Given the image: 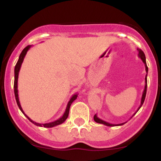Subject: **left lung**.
I'll return each instance as SVG.
<instances>
[{
	"label": "left lung",
	"mask_w": 161,
	"mask_h": 161,
	"mask_svg": "<svg viewBox=\"0 0 161 161\" xmlns=\"http://www.w3.org/2000/svg\"><path fill=\"white\" fill-rule=\"evenodd\" d=\"M137 50H138V57H139V58L141 59V60H142V62H143L144 64H145V71H146V73H147V74H146V75H145V89H144L143 93H142V99H141V104H140V106L138 107V108L137 111H136V113H135V114H133V115H132V116H133L135 115V114H136V113H137V112L138 111V110H139V109L141 108V107L142 106V104H143L144 101H145V96H146V92H147V72H148V68H147V64H146V58H145V53H144V52H143V51H142L141 49L137 48ZM132 117H131V118H132ZM94 120H95V121L96 122V123H101V124H104V125H108V126H118V125H122L125 124V123H126V122H125V123H119V124H112V123H108V122H106V121L103 120V119H100V118L97 117V114H95V115L94 116Z\"/></svg>",
	"instance_id": "1"
}]
</instances>
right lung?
<instances>
[{"label":"right lung","mask_w":161,"mask_h":161,"mask_svg":"<svg viewBox=\"0 0 161 161\" xmlns=\"http://www.w3.org/2000/svg\"><path fill=\"white\" fill-rule=\"evenodd\" d=\"M31 47H32V45H28L27 47H25V48L23 50V51H22L21 53H20V55H19V60H18L17 63H16V66H15V68H14V95H15L16 103H17V105H18V107H19V110H21L22 113H23L24 115L26 116V117L28 118V119H29V120L30 121L31 123H32L33 124H35L36 125H37V126L45 127V128H51V127L56 126V125L62 124V123H64V122H65L66 119H67L68 115H69L70 106H71L72 103H73V101H74L77 98V97H78V94L75 93L73 96H72V97H71V98H70V100L69 101V102H68L67 106H66V110H65V112H64V115H63L60 118H59L58 119H57V120H55V121H53V122H51V123H36V122L32 120V119H31L30 118H29V116H28L26 114H25V113H24L23 108H22L21 105H20L19 100V95H18V89H17V88H18V77H19V73L20 68H21V65H22V64H23V60H24V58H25V54H26L27 51H29V49H30Z\"/></svg>","instance_id":"right-lung-1"}]
</instances>
